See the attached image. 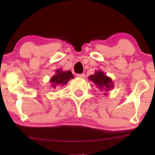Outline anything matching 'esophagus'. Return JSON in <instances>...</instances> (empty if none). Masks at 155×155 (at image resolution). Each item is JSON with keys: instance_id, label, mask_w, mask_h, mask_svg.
Instances as JSON below:
<instances>
[{"instance_id": "obj_1", "label": "esophagus", "mask_w": 155, "mask_h": 155, "mask_svg": "<svg viewBox=\"0 0 155 155\" xmlns=\"http://www.w3.org/2000/svg\"><path fill=\"white\" fill-rule=\"evenodd\" d=\"M77 76L79 78H85V75L84 73H82V74H77Z\"/></svg>"}]
</instances>
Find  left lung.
I'll return each instance as SVG.
<instances>
[{
    "label": "left lung",
    "instance_id": "left-lung-1",
    "mask_svg": "<svg viewBox=\"0 0 155 155\" xmlns=\"http://www.w3.org/2000/svg\"><path fill=\"white\" fill-rule=\"evenodd\" d=\"M88 79L92 81L100 90L104 91L105 92L104 94H107V92L114 87L112 79L106 76L103 71H96L94 74L91 75Z\"/></svg>",
    "mask_w": 155,
    "mask_h": 155
}]
</instances>
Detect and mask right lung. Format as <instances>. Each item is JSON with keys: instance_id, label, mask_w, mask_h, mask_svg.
Segmentation results:
<instances>
[{"instance_id": "1", "label": "right lung", "mask_w": 155, "mask_h": 155, "mask_svg": "<svg viewBox=\"0 0 155 155\" xmlns=\"http://www.w3.org/2000/svg\"><path fill=\"white\" fill-rule=\"evenodd\" d=\"M73 78L74 76L72 74V72L70 70L62 71L61 69H59L56 70V74L50 79L51 87L52 88H56L59 86H64L68 83L69 80Z\"/></svg>"}]
</instances>
